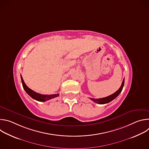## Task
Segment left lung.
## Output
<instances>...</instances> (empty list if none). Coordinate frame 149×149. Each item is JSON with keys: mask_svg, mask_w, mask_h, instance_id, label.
<instances>
[{"mask_svg": "<svg viewBox=\"0 0 149 149\" xmlns=\"http://www.w3.org/2000/svg\"><path fill=\"white\" fill-rule=\"evenodd\" d=\"M124 78L122 82V84H121V87H120V88L116 92L114 93V94L108 96V97H104V98H98V99H95V98H90V99L93 101L94 102H96V103H98V104H107V103H109L110 102V101H113L114 99H115L121 92L123 88V87H124Z\"/></svg>", "mask_w": 149, "mask_h": 149, "instance_id": "obj_1", "label": "left lung"}]
</instances>
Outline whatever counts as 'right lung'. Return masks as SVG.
Segmentation results:
<instances>
[{"instance_id": "add662e5", "label": "right lung", "mask_w": 149, "mask_h": 149, "mask_svg": "<svg viewBox=\"0 0 149 149\" xmlns=\"http://www.w3.org/2000/svg\"><path fill=\"white\" fill-rule=\"evenodd\" d=\"M20 77H21V81H22V83L23 88L25 90V91L26 92V93L30 97H31L32 98H33L34 100H35L36 101L44 102V101H48L49 100H51L52 98H55V97L59 96V94H51V95H43V94L37 93L33 91V90H32L31 89H30L29 88H28L26 85L25 84L22 75H20Z\"/></svg>"}]
</instances>
